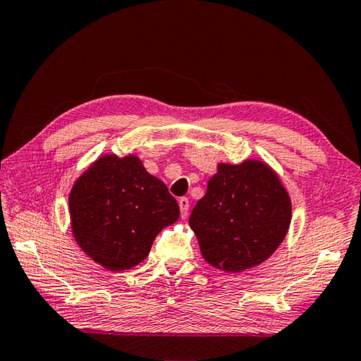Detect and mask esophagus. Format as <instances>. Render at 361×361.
<instances>
[{
  "instance_id": "obj_1",
  "label": "esophagus",
  "mask_w": 361,
  "mask_h": 361,
  "mask_svg": "<svg viewBox=\"0 0 361 361\" xmlns=\"http://www.w3.org/2000/svg\"><path fill=\"white\" fill-rule=\"evenodd\" d=\"M178 205H180V213H181V218H186L188 216V210H189V200L186 197H181L178 200Z\"/></svg>"
}]
</instances>
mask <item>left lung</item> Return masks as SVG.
<instances>
[{"mask_svg": "<svg viewBox=\"0 0 361 361\" xmlns=\"http://www.w3.org/2000/svg\"><path fill=\"white\" fill-rule=\"evenodd\" d=\"M291 223V199L267 162H219L189 228L210 266L239 274L259 266L282 245Z\"/></svg>", "mask_w": 361, "mask_h": 361, "instance_id": "8db88e82", "label": "left lung"}]
</instances>
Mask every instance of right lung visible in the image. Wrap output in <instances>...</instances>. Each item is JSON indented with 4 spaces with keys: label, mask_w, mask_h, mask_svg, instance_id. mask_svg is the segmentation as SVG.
Masks as SVG:
<instances>
[{
    "label": "right lung",
    "mask_w": 361,
    "mask_h": 361,
    "mask_svg": "<svg viewBox=\"0 0 361 361\" xmlns=\"http://www.w3.org/2000/svg\"><path fill=\"white\" fill-rule=\"evenodd\" d=\"M73 237L109 271L140 264L156 235L180 216L164 183L135 154H103L78 176L68 195Z\"/></svg>",
    "instance_id": "right-lung-1"
}]
</instances>
